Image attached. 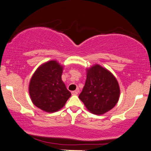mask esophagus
<instances>
[{"mask_svg":"<svg viewBox=\"0 0 151 151\" xmlns=\"http://www.w3.org/2000/svg\"><path fill=\"white\" fill-rule=\"evenodd\" d=\"M78 92H79V90H76L75 91H73V92H71V94H72V95H77Z\"/></svg>","mask_w":151,"mask_h":151,"instance_id":"obj_1","label":"esophagus"}]
</instances>
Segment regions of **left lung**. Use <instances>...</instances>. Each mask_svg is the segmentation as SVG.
<instances>
[{
	"label": "left lung",
	"mask_w": 151,
	"mask_h": 151,
	"mask_svg": "<svg viewBox=\"0 0 151 151\" xmlns=\"http://www.w3.org/2000/svg\"><path fill=\"white\" fill-rule=\"evenodd\" d=\"M86 81L78 96L92 114L102 115L115 107L120 90L116 78L109 70L99 64L86 69Z\"/></svg>",
	"instance_id": "left-lung-1"
}]
</instances>
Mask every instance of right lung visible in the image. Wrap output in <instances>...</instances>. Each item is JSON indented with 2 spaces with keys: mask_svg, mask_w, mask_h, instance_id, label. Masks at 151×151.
I'll use <instances>...</instances> for the list:
<instances>
[{
  "mask_svg": "<svg viewBox=\"0 0 151 151\" xmlns=\"http://www.w3.org/2000/svg\"><path fill=\"white\" fill-rule=\"evenodd\" d=\"M63 65L56 60L42 63L31 78L29 92L36 107L48 113L61 109L71 96L61 79Z\"/></svg>",
  "mask_w": 151,
  "mask_h": 151,
  "instance_id": "1",
  "label": "right lung"
}]
</instances>
